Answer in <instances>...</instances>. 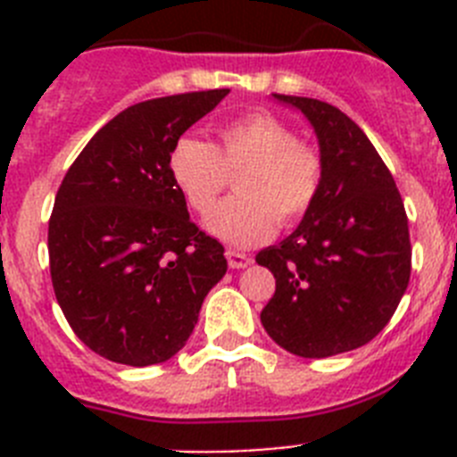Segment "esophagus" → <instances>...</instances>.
Here are the masks:
<instances>
[{"instance_id":"esophagus-1","label":"esophagus","mask_w":457,"mask_h":457,"mask_svg":"<svg viewBox=\"0 0 457 457\" xmlns=\"http://www.w3.org/2000/svg\"><path fill=\"white\" fill-rule=\"evenodd\" d=\"M226 261H228V268L242 270L252 263V256H247V253H240V252H231V249H228V252H226Z\"/></svg>"}]
</instances>
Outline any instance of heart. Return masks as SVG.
I'll return each instance as SVG.
<instances>
[{
  "label": "heart",
  "mask_w": 457,
  "mask_h": 457,
  "mask_svg": "<svg viewBox=\"0 0 457 457\" xmlns=\"http://www.w3.org/2000/svg\"><path fill=\"white\" fill-rule=\"evenodd\" d=\"M169 179L194 215L208 217L216 196L239 170L237 197L208 220V231L233 247H252L300 224L316 205L322 187V160L284 120L253 112L217 128V144L194 135L173 141Z\"/></svg>",
  "instance_id": "heart-1"
}]
</instances>
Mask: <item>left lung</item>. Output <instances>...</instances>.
Listing matches in <instances>:
<instances>
[{"label":"left lung","mask_w":457,"mask_h":457,"mask_svg":"<svg viewBox=\"0 0 457 457\" xmlns=\"http://www.w3.org/2000/svg\"><path fill=\"white\" fill-rule=\"evenodd\" d=\"M313 125L322 160L316 205L256 263L277 278L261 322L297 357L361 348L385 329L405 295L411 245L405 205L364 130L341 109L274 93Z\"/></svg>","instance_id":"8db88e82"}]
</instances>
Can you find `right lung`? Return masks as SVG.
I'll return each mask as SVG.
<instances>
[{"instance_id": "right-lung-1", "label": "right lung", "mask_w": 457, "mask_h": 457, "mask_svg": "<svg viewBox=\"0 0 457 457\" xmlns=\"http://www.w3.org/2000/svg\"><path fill=\"white\" fill-rule=\"evenodd\" d=\"M228 88L123 109L68 169L47 228L56 302L79 341L125 366L162 364L187 343L224 247L189 220L169 151Z\"/></svg>"}]
</instances>
